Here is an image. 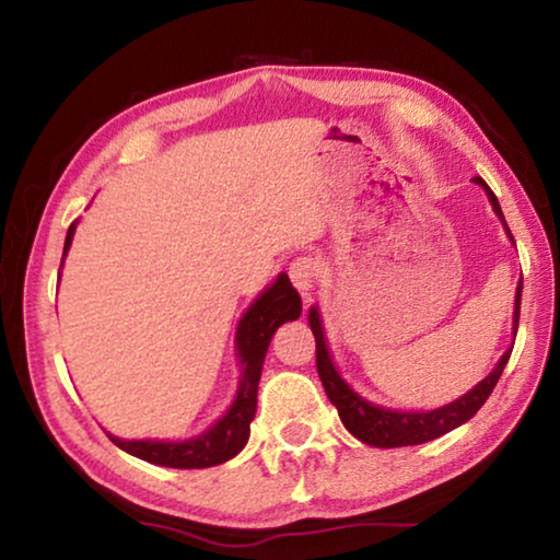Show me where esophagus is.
<instances>
[{"label": "esophagus", "instance_id": "34e87169", "mask_svg": "<svg viewBox=\"0 0 560 560\" xmlns=\"http://www.w3.org/2000/svg\"><path fill=\"white\" fill-rule=\"evenodd\" d=\"M289 277L293 281V287H296L303 293V296H308L311 289H314V283H316V277H318L316 261L311 257L293 259L291 267H289Z\"/></svg>", "mask_w": 560, "mask_h": 560}]
</instances>
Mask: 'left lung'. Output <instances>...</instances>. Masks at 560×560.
I'll return each instance as SVG.
<instances>
[{"label":"left lung","instance_id":"1","mask_svg":"<svg viewBox=\"0 0 560 560\" xmlns=\"http://www.w3.org/2000/svg\"><path fill=\"white\" fill-rule=\"evenodd\" d=\"M474 183L487 189L491 207H494L499 220L504 222L509 240L514 242V236H511V230L504 220V212H501V207H499L497 195L491 192L489 185L481 177H474ZM521 287H524V281H518V289H516L514 336L518 328ZM308 324H311V330H314V338H316V368H318L320 383H324V387H326L328 400L336 405L340 422L346 424V430L353 434V438H358L360 442L373 444V447H407V444H422V442L438 440V438H442V434H447L450 430L459 428V424L471 420V417L479 412V407L487 402L491 390H494V385L499 383V377H501V373H504L509 355H511V350H506V353L501 355L494 371H491L479 385H474L467 395H462L459 400L438 407V410H430V412H397V410H385V407H381V405H371L368 400H363L358 393L350 390V385L338 375L334 360H330V355H328L324 328H320V316L316 308H311Z\"/></svg>","mask_w":560,"mask_h":560}]
</instances>
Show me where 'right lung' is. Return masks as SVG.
<instances>
[{"label":"right lung","mask_w":560,"mask_h":560,"mask_svg":"<svg viewBox=\"0 0 560 560\" xmlns=\"http://www.w3.org/2000/svg\"><path fill=\"white\" fill-rule=\"evenodd\" d=\"M75 232V222L66 232L63 257L69 252ZM301 316V296L291 287L287 273H279V279L252 303L244 318L236 328V353L242 360V381L240 390L230 410L202 432L200 438L185 442H158V440H118L108 434L110 442L132 457L145 459L150 464L173 469H205L232 459L234 454L244 450L249 440V424L257 412V387L261 377L264 355H267L271 336L287 320H296Z\"/></svg>","instance_id":"obj_1"}]
</instances>
